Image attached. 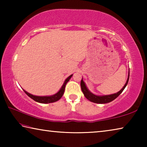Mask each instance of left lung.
Masks as SVG:
<instances>
[{
  "instance_id": "left-lung-1",
  "label": "left lung",
  "mask_w": 147,
  "mask_h": 147,
  "mask_svg": "<svg viewBox=\"0 0 147 147\" xmlns=\"http://www.w3.org/2000/svg\"><path fill=\"white\" fill-rule=\"evenodd\" d=\"M129 76H130V71H128V78L127 80H126V84H124L123 88H122L120 91H118L117 93L111 94H108V95H96V94H94L93 93L89 90L88 88H87L85 82H84L83 80V78H82L80 86H81V89L83 93L85 96V97L88 99L89 101L92 102L96 103V104H106V103H109L110 102L113 101V100L119 96L122 92L123 91L124 88H126V86H127L128 80H129Z\"/></svg>"
}]
</instances>
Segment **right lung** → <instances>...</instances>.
<instances>
[{
	"label": "right lung",
	"instance_id": "obj_1",
	"mask_svg": "<svg viewBox=\"0 0 147 147\" xmlns=\"http://www.w3.org/2000/svg\"><path fill=\"white\" fill-rule=\"evenodd\" d=\"M73 76V74L69 76L65 79V80L64 81V83L63 84V86H61V88L58 91V92H57L56 94H53V95H51V96H36L34 95V94H32L30 93H28V92L26 91L25 90L23 91H24L27 95H28L29 97H30L32 99H33L36 102H38L39 103H42V104H49V103H52V102H56L59 100L60 99L63 94L64 93L65 91V86L67 83L69 81V80L71 79V78Z\"/></svg>",
	"mask_w": 147,
	"mask_h": 147
}]
</instances>
